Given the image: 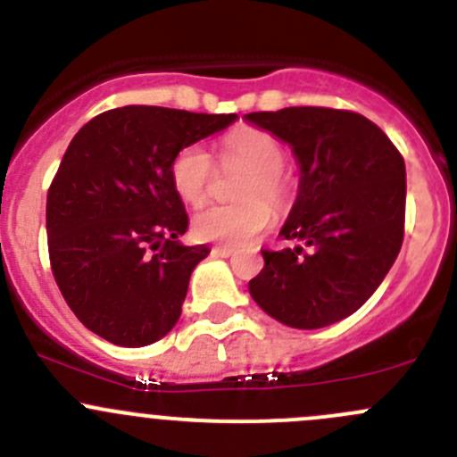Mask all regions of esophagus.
I'll list each match as a JSON object with an SVG mask.
<instances>
[{"label":"esophagus","instance_id":"obj_1","mask_svg":"<svg viewBox=\"0 0 457 457\" xmlns=\"http://www.w3.org/2000/svg\"><path fill=\"white\" fill-rule=\"evenodd\" d=\"M211 253H213L215 257H230L235 253V248L233 246H227V244H220V246L211 248Z\"/></svg>","mask_w":457,"mask_h":457}]
</instances>
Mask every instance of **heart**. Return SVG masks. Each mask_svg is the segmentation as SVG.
I'll list each match as a JSON object with an SVG mask.
<instances>
[{
  "label": "heart",
  "instance_id": "b5f03b06",
  "mask_svg": "<svg viewBox=\"0 0 457 457\" xmlns=\"http://www.w3.org/2000/svg\"><path fill=\"white\" fill-rule=\"evenodd\" d=\"M224 166L248 170L235 197L242 202L213 206L193 218V235L202 242L246 244L273 224L272 211L287 213L295 200V179L284 170L287 151L273 133L253 126H239L220 142ZM170 184L188 206H204L211 197L215 166L202 144H188L170 162Z\"/></svg>",
  "mask_w": 457,
  "mask_h": 457
}]
</instances>
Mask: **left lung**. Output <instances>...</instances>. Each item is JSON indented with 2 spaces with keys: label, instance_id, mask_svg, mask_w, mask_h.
Instances as JSON below:
<instances>
[{
  "label": "left lung",
  "instance_id": "1",
  "mask_svg": "<svg viewBox=\"0 0 457 457\" xmlns=\"http://www.w3.org/2000/svg\"><path fill=\"white\" fill-rule=\"evenodd\" d=\"M291 144L300 193L282 228L295 248H264L253 300L293 328L349 318L380 287L404 239L406 170L380 126L353 111L291 106L248 112Z\"/></svg>",
  "mask_w": 457,
  "mask_h": 457
}]
</instances>
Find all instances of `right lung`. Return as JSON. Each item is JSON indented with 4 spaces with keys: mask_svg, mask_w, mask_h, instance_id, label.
Wrapping results in <instances>:
<instances>
[{
    "mask_svg": "<svg viewBox=\"0 0 457 457\" xmlns=\"http://www.w3.org/2000/svg\"><path fill=\"white\" fill-rule=\"evenodd\" d=\"M237 115L121 106L93 117L66 148L46 197L48 257L66 304L117 346H146L182 315L193 269L188 215L170 184L179 148Z\"/></svg>",
    "mask_w": 457,
    "mask_h": 457,
    "instance_id": "obj_1",
    "label": "right lung"
}]
</instances>
